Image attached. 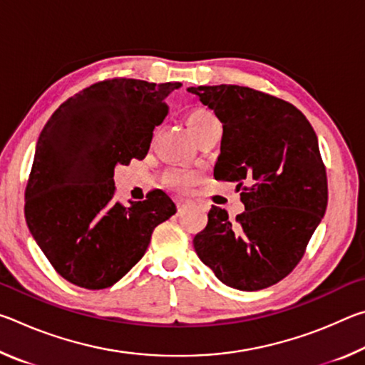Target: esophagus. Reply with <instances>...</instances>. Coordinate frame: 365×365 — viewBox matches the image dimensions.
I'll use <instances>...</instances> for the list:
<instances>
[{
	"label": "esophagus",
	"mask_w": 365,
	"mask_h": 365,
	"mask_svg": "<svg viewBox=\"0 0 365 365\" xmlns=\"http://www.w3.org/2000/svg\"><path fill=\"white\" fill-rule=\"evenodd\" d=\"M185 207H187V202H185V201H178V205H177V209H178V212H182Z\"/></svg>",
	"instance_id": "obj_1"
}]
</instances>
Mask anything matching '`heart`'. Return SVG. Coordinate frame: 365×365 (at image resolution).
Instances as JSON below:
<instances>
[{
	"label": "heart",
	"instance_id": "obj_1",
	"mask_svg": "<svg viewBox=\"0 0 365 365\" xmlns=\"http://www.w3.org/2000/svg\"><path fill=\"white\" fill-rule=\"evenodd\" d=\"M212 123H219V122L211 110L206 108H195L185 115V125H187L188 132L193 135V137L205 130V128H207L209 125H212ZM188 182H190V177L180 174V172H172L170 174V183L187 185Z\"/></svg>",
	"mask_w": 365,
	"mask_h": 365
}]
</instances>
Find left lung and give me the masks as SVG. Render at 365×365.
Returning a JSON list of instances; mask_svg holds the SVG:
<instances>
[{
    "instance_id": "1",
    "label": "left lung",
    "mask_w": 365,
    "mask_h": 365,
    "mask_svg": "<svg viewBox=\"0 0 365 365\" xmlns=\"http://www.w3.org/2000/svg\"><path fill=\"white\" fill-rule=\"evenodd\" d=\"M222 123L215 180L237 183L245 211L212 206L193 238L197 257L227 287L256 292L292 272L324 219L329 191L317 135L289 104L238 85L190 86Z\"/></svg>"
}]
</instances>
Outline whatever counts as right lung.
<instances>
[{
  "label": "right lung",
  "mask_w": 365,
  "mask_h": 365,
  "mask_svg": "<svg viewBox=\"0 0 365 365\" xmlns=\"http://www.w3.org/2000/svg\"><path fill=\"white\" fill-rule=\"evenodd\" d=\"M182 83L114 78L61 104L43 128L26 188V220L61 277L113 287L143 257L154 227L177 207L163 191L120 205L114 169L143 159Z\"/></svg>",
  "instance_id": "add662e5"
}]
</instances>
